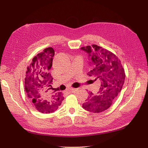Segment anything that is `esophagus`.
I'll use <instances>...</instances> for the list:
<instances>
[{
    "instance_id": "34e87169",
    "label": "esophagus",
    "mask_w": 148,
    "mask_h": 148,
    "mask_svg": "<svg viewBox=\"0 0 148 148\" xmlns=\"http://www.w3.org/2000/svg\"><path fill=\"white\" fill-rule=\"evenodd\" d=\"M77 91H78V89H74V88H73V89H69L68 90V92H70V93H75V92H76Z\"/></svg>"
}]
</instances>
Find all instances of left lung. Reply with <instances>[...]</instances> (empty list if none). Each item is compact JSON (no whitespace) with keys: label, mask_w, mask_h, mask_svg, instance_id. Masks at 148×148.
Returning a JSON list of instances; mask_svg holds the SVG:
<instances>
[{"label":"left lung","mask_w":148,"mask_h":148,"mask_svg":"<svg viewBox=\"0 0 148 148\" xmlns=\"http://www.w3.org/2000/svg\"><path fill=\"white\" fill-rule=\"evenodd\" d=\"M80 49L89 55L91 68L87 75L101 82L98 92H89L82 107L89 112H103L112 105L121 91L125 80V70L118 57L101 47L92 45Z\"/></svg>","instance_id":"1"}]
</instances>
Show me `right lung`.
Wrapping results in <instances>:
<instances>
[{"label":"right lung","mask_w":148,"mask_h":148,"mask_svg":"<svg viewBox=\"0 0 148 148\" xmlns=\"http://www.w3.org/2000/svg\"><path fill=\"white\" fill-rule=\"evenodd\" d=\"M55 54L52 47L44 49L32 59L27 67L25 78V90L31 103L39 112L52 113L64 99L61 92H51L53 78L50 73Z\"/></svg>","instance_id":"1"}]
</instances>
